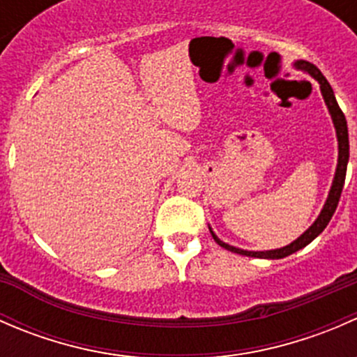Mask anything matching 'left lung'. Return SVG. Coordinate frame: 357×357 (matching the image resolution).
I'll return each instance as SVG.
<instances>
[{"label": "left lung", "mask_w": 357, "mask_h": 357, "mask_svg": "<svg viewBox=\"0 0 357 357\" xmlns=\"http://www.w3.org/2000/svg\"><path fill=\"white\" fill-rule=\"evenodd\" d=\"M295 70H301L304 74H309L311 77H314L318 81L319 89H321V95L323 100H325V105L328 109L330 115H332V122H333V128H335V135H337V142H338V160H337V169H335V176H333V181H332V188H330L328 197H326L325 205H323L321 212L319 215L316 218V221L298 236L297 240L289 243V245L282 247V248H273V250H243V248L238 247H233L229 243L222 242L212 228L208 226V231H211L212 238L215 240L218 245H221L222 248L229 252H235V254L240 255H247V257H257V259H283L287 255L294 254V252L301 250L305 245L312 242L323 229L326 228V225L330 222L332 219L335 208H337L338 200H340V193L342 188H344V183H345V172H347V162H349V131H347V121H345V115L344 112L340 110L338 107L337 98H335V93L330 86V82L326 81L325 75L321 74L318 67L312 66L311 62H305V60H295L294 63Z\"/></svg>", "instance_id": "1"}]
</instances>
